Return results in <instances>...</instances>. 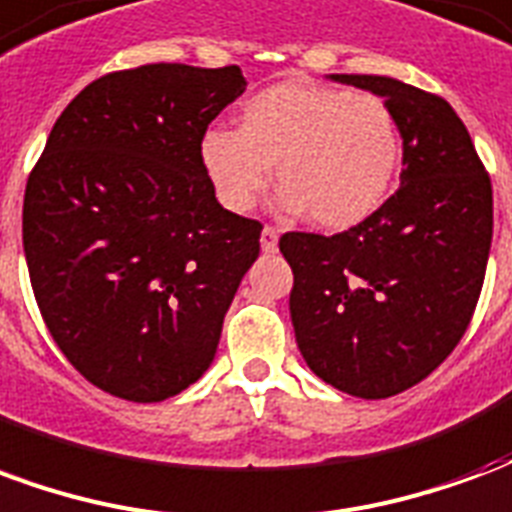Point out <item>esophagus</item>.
I'll return each mask as SVG.
<instances>
[{"label": "esophagus", "instance_id": "34e87169", "mask_svg": "<svg viewBox=\"0 0 512 512\" xmlns=\"http://www.w3.org/2000/svg\"><path fill=\"white\" fill-rule=\"evenodd\" d=\"M277 241L279 230L277 227H271V224H266L263 233H260V246H263V252H274V249H277Z\"/></svg>", "mask_w": 512, "mask_h": 512}]
</instances>
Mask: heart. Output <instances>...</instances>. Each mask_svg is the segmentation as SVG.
<instances>
[{
	"instance_id": "b5f03b06",
	"label": "heart",
	"mask_w": 512,
	"mask_h": 512,
	"mask_svg": "<svg viewBox=\"0 0 512 512\" xmlns=\"http://www.w3.org/2000/svg\"><path fill=\"white\" fill-rule=\"evenodd\" d=\"M200 164L227 211H249L277 167L279 211H307L323 230H348L389 197L400 128L378 95L279 82L246 98L238 128L211 126L200 136Z\"/></svg>"
}]
</instances>
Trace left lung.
<instances>
[{
  "instance_id": "obj_1",
  "label": "left lung",
  "mask_w": 512,
  "mask_h": 512,
  "mask_svg": "<svg viewBox=\"0 0 512 512\" xmlns=\"http://www.w3.org/2000/svg\"><path fill=\"white\" fill-rule=\"evenodd\" d=\"M386 98L403 136L400 189L345 233H285L301 356L340 392L381 400L461 343L494 235L491 178L441 95L389 76L332 73Z\"/></svg>"
}]
</instances>
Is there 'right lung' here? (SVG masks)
<instances>
[{
    "mask_svg": "<svg viewBox=\"0 0 512 512\" xmlns=\"http://www.w3.org/2000/svg\"><path fill=\"white\" fill-rule=\"evenodd\" d=\"M244 90L238 65L106 73L65 106L29 172L38 310L65 359L109 395L158 403L213 362L263 224L219 205L200 136Z\"/></svg>",
    "mask_w": 512,
    "mask_h": 512,
    "instance_id": "obj_1",
    "label": "right lung"
}]
</instances>
